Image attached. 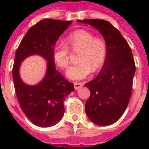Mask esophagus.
I'll return each mask as SVG.
<instances>
[{"mask_svg": "<svg viewBox=\"0 0 149 149\" xmlns=\"http://www.w3.org/2000/svg\"><path fill=\"white\" fill-rule=\"evenodd\" d=\"M83 85H84V84L82 82H74V88L76 90L82 87Z\"/></svg>", "mask_w": 149, "mask_h": 149, "instance_id": "1", "label": "esophagus"}]
</instances>
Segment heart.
<instances>
[{
  "label": "heart",
  "instance_id": "1",
  "mask_svg": "<svg viewBox=\"0 0 149 149\" xmlns=\"http://www.w3.org/2000/svg\"><path fill=\"white\" fill-rule=\"evenodd\" d=\"M71 49L72 52L79 51L77 65L71 66L66 75L71 80L84 79L93 71L102 67L108 52V45L101 37L95 36L93 33L84 29L72 32L66 38V44L58 42L53 46L52 58L61 68H68Z\"/></svg>",
  "mask_w": 149,
  "mask_h": 149
}]
</instances>
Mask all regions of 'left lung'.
<instances>
[{"instance_id": "obj_1", "label": "left lung", "mask_w": 149, "mask_h": 149, "mask_svg": "<svg viewBox=\"0 0 149 149\" xmlns=\"http://www.w3.org/2000/svg\"><path fill=\"white\" fill-rule=\"evenodd\" d=\"M79 21L97 29L108 45L104 66L93 81L85 84L90 90L85 111L96 125H112L123 115L131 97L136 71L131 48L120 31L109 21L100 19Z\"/></svg>"}]
</instances>
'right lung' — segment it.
Returning a JSON list of instances; mask_svg holds the SVG:
<instances>
[{
    "instance_id": "right-lung-1",
    "label": "right lung",
    "mask_w": 149,
    "mask_h": 149,
    "mask_svg": "<svg viewBox=\"0 0 149 149\" xmlns=\"http://www.w3.org/2000/svg\"><path fill=\"white\" fill-rule=\"evenodd\" d=\"M71 21L44 19L28 30L18 46L13 67V78L17 100L25 116L38 127L56 125L65 113L64 101L74 86L55 68L52 49ZM39 54L48 61L42 81L35 86L24 84L19 76L20 62L27 56Z\"/></svg>"
}]
</instances>
